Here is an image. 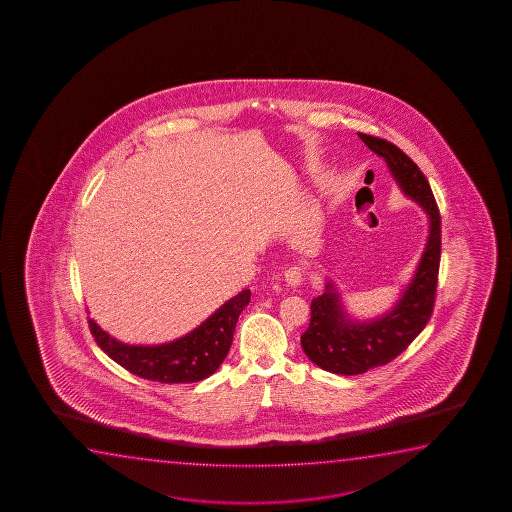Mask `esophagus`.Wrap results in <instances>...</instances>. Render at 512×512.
Instances as JSON below:
<instances>
[{
  "label": "esophagus",
  "instance_id": "34e87169",
  "mask_svg": "<svg viewBox=\"0 0 512 512\" xmlns=\"http://www.w3.org/2000/svg\"><path fill=\"white\" fill-rule=\"evenodd\" d=\"M302 276H304V267L301 264H292V266L285 269V281L290 287L301 285Z\"/></svg>",
  "mask_w": 512,
  "mask_h": 512
}]
</instances>
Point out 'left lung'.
<instances>
[{
    "mask_svg": "<svg viewBox=\"0 0 512 512\" xmlns=\"http://www.w3.org/2000/svg\"><path fill=\"white\" fill-rule=\"evenodd\" d=\"M358 136L374 154L385 159L400 189L427 211L430 234L413 281L397 306L378 320H350L330 283L322 295L311 301V322L301 336L302 350L323 371L343 376L388 364L413 343L434 311L441 264V213L427 178L413 159L390 141L371 134Z\"/></svg>",
    "mask_w": 512,
    "mask_h": 512,
    "instance_id": "obj_1",
    "label": "left lung"
}]
</instances>
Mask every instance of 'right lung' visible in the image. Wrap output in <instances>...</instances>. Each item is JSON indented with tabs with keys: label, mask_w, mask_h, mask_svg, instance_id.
I'll list each match as a JSON object with an SVG mask.
<instances>
[{
	"label": "right lung",
	"mask_w": 512,
	"mask_h": 512,
	"mask_svg": "<svg viewBox=\"0 0 512 512\" xmlns=\"http://www.w3.org/2000/svg\"><path fill=\"white\" fill-rule=\"evenodd\" d=\"M250 290L225 302L222 308L173 343L159 346H129L108 336L94 320L89 322L94 341L108 357L140 378L159 383H196L217 371L229 353L241 311L250 302Z\"/></svg>",
	"instance_id": "add662e5"
}]
</instances>
